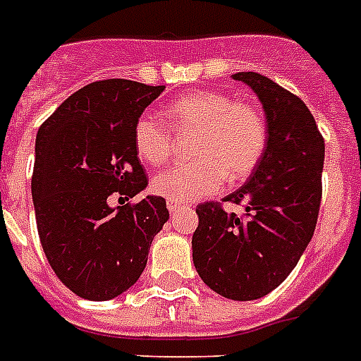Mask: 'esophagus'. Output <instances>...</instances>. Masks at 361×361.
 <instances>
[{
	"instance_id": "34e87169",
	"label": "esophagus",
	"mask_w": 361,
	"mask_h": 361,
	"mask_svg": "<svg viewBox=\"0 0 361 361\" xmlns=\"http://www.w3.org/2000/svg\"><path fill=\"white\" fill-rule=\"evenodd\" d=\"M166 208H169L170 212L174 214V212H180V209L183 208V206H181V204H178V202H172V200H169V202H166Z\"/></svg>"
}]
</instances>
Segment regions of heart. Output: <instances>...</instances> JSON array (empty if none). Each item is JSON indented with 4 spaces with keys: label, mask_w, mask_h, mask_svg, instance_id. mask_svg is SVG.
<instances>
[{
    "label": "heart",
    "mask_w": 361,
    "mask_h": 361,
    "mask_svg": "<svg viewBox=\"0 0 361 361\" xmlns=\"http://www.w3.org/2000/svg\"><path fill=\"white\" fill-rule=\"evenodd\" d=\"M169 125L144 112L135 123L136 153L149 164L166 163L178 136L195 135L192 163L176 164L152 181L155 195L178 204L219 191L226 180L249 178L268 144V121L249 101H232L223 92L202 90L176 99L166 109Z\"/></svg>",
    "instance_id": "b5f03b06"
}]
</instances>
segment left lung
Listing matches in <instances>:
<instances>
[{
    "instance_id": "obj_1",
    "label": "left lung",
    "mask_w": 361,
    "mask_h": 361,
    "mask_svg": "<svg viewBox=\"0 0 361 361\" xmlns=\"http://www.w3.org/2000/svg\"><path fill=\"white\" fill-rule=\"evenodd\" d=\"M257 93L268 121V144L251 178L223 202L197 208L192 262L221 296L249 302L277 288L313 238L322 198L324 138L302 99L258 73H236Z\"/></svg>"
}]
</instances>
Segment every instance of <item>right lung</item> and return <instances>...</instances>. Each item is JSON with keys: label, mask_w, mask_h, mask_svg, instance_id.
<instances>
[{"label": "right lung", "mask_w": 361, "mask_h": 361, "mask_svg": "<svg viewBox=\"0 0 361 361\" xmlns=\"http://www.w3.org/2000/svg\"><path fill=\"white\" fill-rule=\"evenodd\" d=\"M164 86L125 78L87 84L39 127L31 195L42 251L76 296L104 302L135 285L153 238L169 221L163 197L130 200L147 185L135 123Z\"/></svg>", "instance_id": "right-lung-1"}]
</instances>
